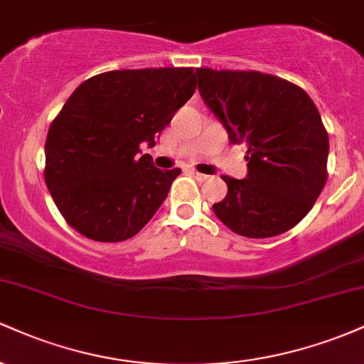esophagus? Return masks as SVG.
Wrapping results in <instances>:
<instances>
[{
  "mask_svg": "<svg viewBox=\"0 0 364 364\" xmlns=\"http://www.w3.org/2000/svg\"><path fill=\"white\" fill-rule=\"evenodd\" d=\"M191 174H193L195 179H198V181H207V179H208V176H205V174L196 173V171H191Z\"/></svg>",
  "mask_w": 364,
  "mask_h": 364,
  "instance_id": "34e87169",
  "label": "esophagus"
}]
</instances>
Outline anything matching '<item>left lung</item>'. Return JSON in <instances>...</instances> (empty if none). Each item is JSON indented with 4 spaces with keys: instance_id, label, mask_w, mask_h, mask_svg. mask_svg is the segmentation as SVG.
I'll return each instance as SVG.
<instances>
[{
    "instance_id": "obj_1",
    "label": "left lung",
    "mask_w": 364,
    "mask_h": 364,
    "mask_svg": "<svg viewBox=\"0 0 364 364\" xmlns=\"http://www.w3.org/2000/svg\"><path fill=\"white\" fill-rule=\"evenodd\" d=\"M203 102L231 144H245L248 174L223 176L228 195L214 203L223 224L246 237L289 231L327 181L328 135L310 95L260 72L196 68Z\"/></svg>"
}]
</instances>
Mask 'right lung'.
<instances>
[{
  "instance_id": "add662e5",
  "label": "right lung",
  "mask_w": 364,
  "mask_h": 364,
  "mask_svg": "<svg viewBox=\"0 0 364 364\" xmlns=\"http://www.w3.org/2000/svg\"><path fill=\"white\" fill-rule=\"evenodd\" d=\"M195 89L193 68L116 70L77 87L46 139L44 179L66 223L116 243L152 219L181 169L161 171L136 154L144 141L156 145Z\"/></svg>"
}]
</instances>
